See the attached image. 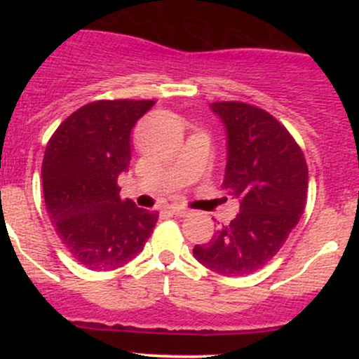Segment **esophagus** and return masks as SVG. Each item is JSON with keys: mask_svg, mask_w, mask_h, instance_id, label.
Returning <instances> with one entry per match:
<instances>
[{"mask_svg": "<svg viewBox=\"0 0 359 359\" xmlns=\"http://www.w3.org/2000/svg\"><path fill=\"white\" fill-rule=\"evenodd\" d=\"M170 212L175 214V216H179V217H185V216H189V214H191V212L187 211V209H185V208H179V205H172Z\"/></svg>", "mask_w": 359, "mask_h": 359, "instance_id": "obj_1", "label": "esophagus"}]
</instances>
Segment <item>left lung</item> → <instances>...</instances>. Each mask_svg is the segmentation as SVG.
Instances as JSON below:
<instances>
[{
    "instance_id": "obj_1",
    "label": "left lung",
    "mask_w": 359,
    "mask_h": 359,
    "mask_svg": "<svg viewBox=\"0 0 359 359\" xmlns=\"http://www.w3.org/2000/svg\"><path fill=\"white\" fill-rule=\"evenodd\" d=\"M226 128L222 189L240 203V212L196 245L194 257L224 277H245L270 262L297 226L307 201L309 170L302 150L287 128L257 106L212 102Z\"/></svg>"
}]
</instances>
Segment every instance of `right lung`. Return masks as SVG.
<instances>
[{
  "instance_id": "obj_1",
  "label": "right lung",
  "mask_w": 359,
  "mask_h": 359,
  "mask_svg": "<svg viewBox=\"0 0 359 359\" xmlns=\"http://www.w3.org/2000/svg\"><path fill=\"white\" fill-rule=\"evenodd\" d=\"M155 101H94L57 128L45 148V205L81 265L114 270L143 250L158 212L121 201L118 177L131 160L130 135Z\"/></svg>"
}]
</instances>
